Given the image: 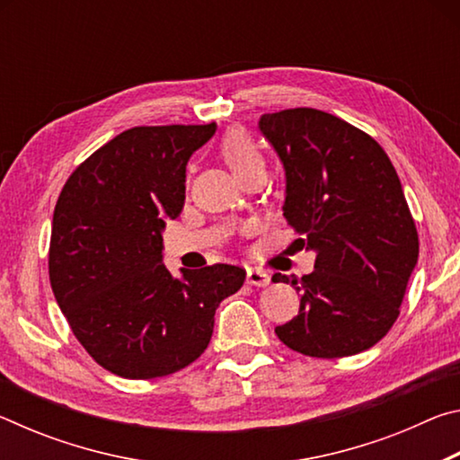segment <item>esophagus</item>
I'll list each match as a JSON object with an SVG mask.
<instances>
[{
    "label": "esophagus",
    "instance_id": "esophagus-1",
    "mask_svg": "<svg viewBox=\"0 0 460 460\" xmlns=\"http://www.w3.org/2000/svg\"><path fill=\"white\" fill-rule=\"evenodd\" d=\"M271 282V276L266 270L260 268H249L247 270V284L252 286H268Z\"/></svg>",
    "mask_w": 460,
    "mask_h": 460
}]
</instances>
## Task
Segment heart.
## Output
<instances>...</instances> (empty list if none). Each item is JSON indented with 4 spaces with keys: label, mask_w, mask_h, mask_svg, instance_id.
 I'll list each match as a JSON object with an SVG mask.
<instances>
[{
    "label": "heart",
    "mask_w": 460,
    "mask_h": 460,
    "mask_svg": "<svg viewBox=\"0 0 460 460\" xmlns=\"http://www.w3.org/2000/svg\"><path fill=\"white\" fill-rule=\"evenodd\" d=\"M221 155L239 181L253 170L263 168V155L255 139L243 129H231L221 139Z\"/></svg>",
    "instance_id": "b5f03b06"
}]
</instances>
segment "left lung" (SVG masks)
<instances>
[{"mask_svg": "<svg viewBox=\"0 0 460 460\" xmlns=\"http://www.w3.org/2000/svg\"><path fill=\"white\" fill-rule=\"evenodd\" d=\"M260 129L286 172L284 217L314 271L274 274L300 292V310L278 339L308 357L334 359L376 345L400 316L418 261V231L398 172L376 139L310 107L266 113Z\"/></svg>", "mask_w": 460, "mask_h": 460, "instance_id": "8db88e82", "label": "left lung"}]
</instances>
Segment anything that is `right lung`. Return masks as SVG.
Wrapping results in <instances>:
<instances>
[{
    "label": "right lung",
    "mask_w": 460,
    "mask_h": 460,
    "mask_svg": "<svg viewBox=\"0 0 460 460\" xmlns=\"http://www.w3.org/2000/svg\"><path fill=\"white\" fill-rule=\"evenodd\" d=\"M215 129H126L68 176L54 207V298L84 351L119 377H164L197 361L217 306L245 282L229 263L182 278L162 263V231L184 207L186 164Z\"/></svg>",
    "instance_id": "add662e5"
}]
</instances>
